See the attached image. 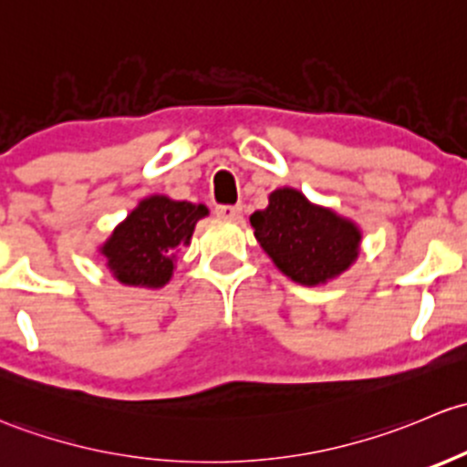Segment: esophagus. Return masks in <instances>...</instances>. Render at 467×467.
Segmentation results:
<instances>
[{
	"mask_svg": "<svg viewBox=\"0 0 467 467\" xmlns=\"http://www.w3.org/2000/svg\"><path fill=\"white\" fill-rule=\"evenodd\" d=\"M215 213L220 215V218L224 220H240V215H243V206L240 204H223L215 209Z\"/></svg>",
	"mask_w": 467,
	"mask_h": 467,
	"instance_id": "1",
	"label": "esophagus"
}]
</instances>
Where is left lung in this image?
I'll return each mask as SVG.
<instances>
[{"label":"left lung","instance_id":"8db88e82","mask_svg":"<svg viewBox=\"0 0 467 467\" xmlns=\"http://www.w3.org/2000/svg\"><path fill=\"white\" fill-rule=\"evenodd\" d=\"M249 223L278 272L301 285H326L359 256L358 224L290 186L272 191L267 209L254 211Z\"/></svg>","mask_w":467,"mask_h":467}]
</instances>
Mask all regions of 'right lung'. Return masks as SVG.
Returning a JSON list of instances; mask_svg holds the SVG:
<instances>
[{
    "label": "right lung",
    "mask_w": 467,
    "mask_h": 467,
    "mask_svg": "<svg viewBox=\"0 0 467 467\" xmlns=\"http://www.w3.org/2000/svg\"><path fill=\"white\" fill-rule=\"evenodd\" d=\"M209 209L168 195H148L99 247L105 267L123 285L160 290L172 278L177 252L191 243Z\"/></svg>",
    "instance_id": "obj_1"
}]
</instances>
